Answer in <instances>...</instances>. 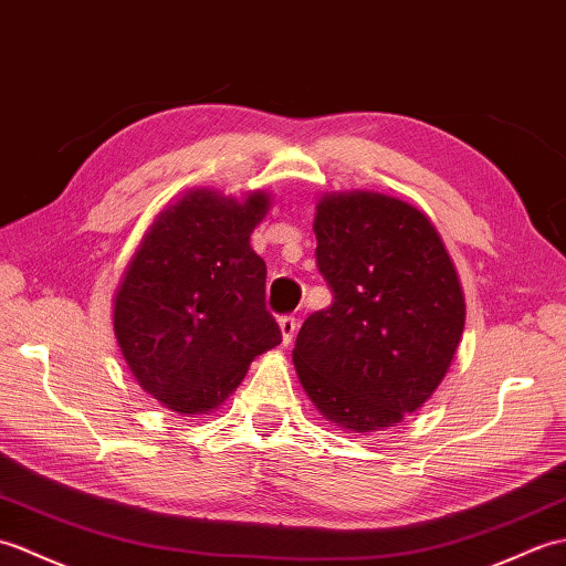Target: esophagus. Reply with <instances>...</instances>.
Returning a JSON list of instances; mask_svg holds the SVG:
<instances>
[{
    "instance_id": "esophagus-1",
    "label": "esophagus",
    "mask_w": 566,
    "mask_h": 566,
    "mask_svg": "<svg viewBox=\"0 0 566 566\" xmlns=\"http://www.w3.org/2000/svg\"><path fill=\"white\" fill-rule=\"evenodd\" d=\"M279 326H281V336H283V346H287L293 342V336L297 332V319L295 317H281L279 319Z\"/></svg>"
}]
</instances>
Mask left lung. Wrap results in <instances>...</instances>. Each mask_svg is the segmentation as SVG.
<instances>
[{
    "label": "left lung",
    "mask_w": 566,
    "mask_h": 566,
    "mask_svg": "<svg viewBox=\"0 0 566 566\" xmlns=\"http://www.w3.org/2000/svg\"><path fill=\"white\" fill-rule=\"evenodd\" d=\"M312 230L334 303L297 334L300 385L338 429L385 431L429 401L455 358V263L419 208L385 193H326Z\"/></svg>",
    "instance_id": "1"
}]
</instances>
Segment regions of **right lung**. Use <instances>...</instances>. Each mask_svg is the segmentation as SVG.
Instances as JSON below:
<instances>
[{"mask_svg":"<svg viewBox=\"0 0 566 566\" xmlns=\"http://www.w3.org/2000/svg\"><path fill=\"white\" fill-rule=\"evenodd\" d=\"M271 193L237 200L193 188L157 212L113 293L128 370L161 407L216 411L256 356L281 344L266 310V263L249 244Z\"/></svg>","mask_w":566,"mask_h":566,"instance_id":"add662e5","label":"right lung"}]
</instances>
